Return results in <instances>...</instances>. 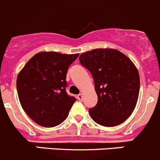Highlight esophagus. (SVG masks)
<instances>
[{"instance_id":"esophagus-1","label":"esophagus","mask_w":160,"mask_h":160,"mask_svg":"<svg viewBox=\"0 0 160 160\" xmlns=\"http://www.w3.org/2000/svg\"><path fill=\"white\" fill-rule=\"evenodd\" d=\"M77 99H78L79 101H82V99H83V96H82V94H78V96H77Z\"/></svg>"}]
</instances>
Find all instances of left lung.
I'll return each mask as SVG.
<instances>
[{"mask_svg": "<svg viewBox=\"0 0 160 160\" xmlns=\"http://www.w3.org/2000/svg\"><path fill=\"white\" fill-rule=\"evenodd\" d=\"M81 64L92 75L97 104L88 110L92 119L105 127L125 121L137 104L140 78L135 65L114 49H95L79 56Z\"/></svg>", "mask_w": 160, "mask_h": 160, "instance_id": "8db88e82", "label": "left lung"}]
</instances>
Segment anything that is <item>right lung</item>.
Listing matches in <instances>:
<instances>
[{
  "label": "right lung",
  "instance_id": "right-lung-1",
  "mask_svg": "<svg viewBox=\"0 0 160 160\" xmlns=\"http://www.w3.org/2000/svg\"><path fill=\"white\" fill-rule=\"evenodd\" d=\"M78 53L40 52L32 57L17 77L22 107L36 124L46 128L61 124L76 99L66 92V75Z\"/></svg>",
  "mask_w": 160,
  "mask_h": 160
}]
</instances>
